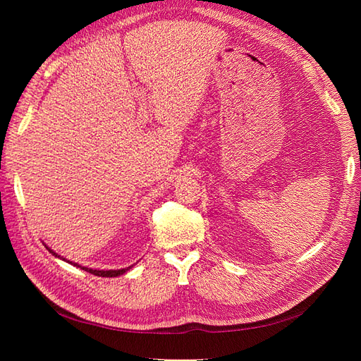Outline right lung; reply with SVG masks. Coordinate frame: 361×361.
<instances>
[{"label": "right lung", "instance_id": "1", "mask_svg": "<svg viewBox=\"0 0 361 361\" xmlns=\"http://www.w3.org/2000/svg\"><path fill=\"white\" fill-rule=\"evenodd\" d=\"M45 247L49 250V253H51L52 256L60 257V259H63L64 262H68V264H72L73 267H78V268H81V269H84V271H87V272H90V274L99 276V277H118V276L125 274V272H128L130 268L134 267V265H130V267H128V268H122V269H108V271H105V269H93V268H87V267H81V265H78V264H75V262H71V260H68L66 257H63V256L57 255L56 251L51 250V248H49L47 244H45Z\"/></svg>", "mask_w": 361, "mask_h": 361}]
</instances>
